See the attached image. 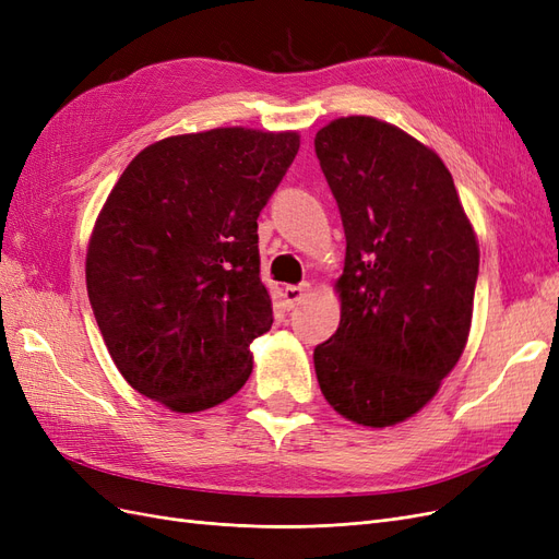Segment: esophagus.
I'll use <instances>...</instances> for the list:
<instances>
[{
    "label": "esophagus",
    "instance_id": "esophagus-1",
    "mask_svg": "<svg viewBox=\"0 0 559 559\" xmlns=\"http://www.w3.org/2000/svg\"><path fill=\"white\" fill-rule=\"evenodd\" d=\"M310 284L302 282V284H294V286H284L282 292V298H284V306L286 310H294L296 306H300L302 300H306L310 296Z\"/></svg>",
    "mask_w": 559,
    "mask_h": 559
}]
</instances>
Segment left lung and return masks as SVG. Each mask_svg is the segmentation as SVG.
Returning <instances> with one entry per match:
<instances>
[{"mask_svg": "<svg viewBox=\"0 0 559 559\" xmlns=\"http://www.w3.org/2000/svg\"><path fill=\"white\" fill-rule=\"evenodd\" d=\"M314 151L345 228L341 324L314 349L321 394L382 429L436 396L468 341L480 249L433 148L373 116L321 128Z\"/></svg>", "mask_w": 559, "mask_h": 559, "instance_id": "1", "label": "left lung"}]
</instances>
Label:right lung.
Here are the masks:
<instances>
[{
    "instance_id": "1",
    "label": "right lung",
    "mask_w": 559,
    "mask_h": 559,
    "mask_svg": "<svg viewBox=\"0 0 559 559\" xmlns=\"http://www.w3.org/2000/svg\"><path fill=\"white\" fill-rule=\"evenodd\" d=\"M300 146L294 130L214 128L148 144L97 214L93 314L140 394L200 413L238 394L253 337L273 326L259 224Z\"/></svg>"
}]
</instances>
